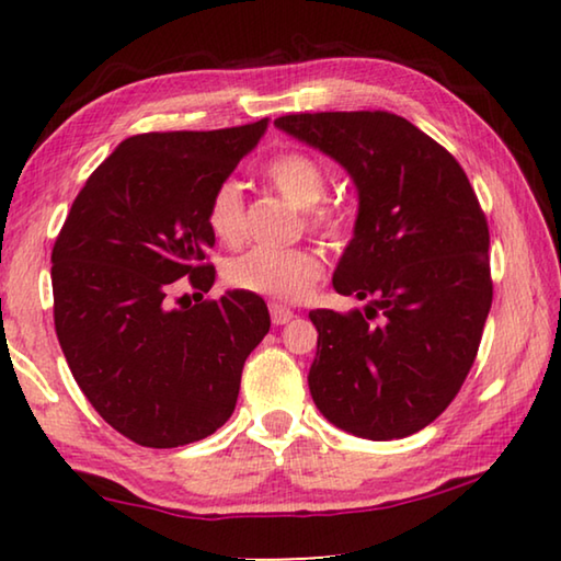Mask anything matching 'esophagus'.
Returning a JSON list of instances; mask_svg holds the SVG:
<instances>
[{"instance_id": "esophagus-1", "label": "esophagus", "mask_w": 561, "mask_h": 561, "mask_svg": "<svg viewBox=\"0 0 561 561\" xmlns=\"http://www.w3.org/2000/svg\"><path fill=\"white\" fill-rule=\"evenodd\" d=\"M270 317H272V324L282 327V324H287V321L294 319V311L289 307H282V304H277V301H272L270 304Z\"/></svg>"}]
</instances>
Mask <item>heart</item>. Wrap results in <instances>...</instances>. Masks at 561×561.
Returning a JSON list of instances; mask_svg holds the SVG:
<instances>
[{"label": "heart", "mask_w": 561, "mask_h": 561, "mask_svg": "<svg viewBox=\"0 0 561 561\" xmlns=\"http://www.w3.org/2000/svg\"><path fill=\"white\" fill-rule=\"evenodd\" d=\"M262 178L291 205L301 207L307 230L331 242H341L351 232V217L344 207L321 203L329 190V175L317 158L301 150H287L264 163ZM205 220L217 240L240 244L247 232L240 185L222 180L207 201ZM321 272H324V264L309 247H254L227 262L225 279L234 289L279 301H299L319 282Z\"/></svg>", "instance_id": "obj_1"}]
</instances>
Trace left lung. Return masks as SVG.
Here are the masks:
<instances>
[{"label":"left lung","instance_id":"8db88e82","mask_svg":"<svg viewBox=\"0 0 561 561\" xmlns=\"http://www.w3.org/2000/svg\"><path fill=\"white\" fill-rule=\"evenodd\" d=\"M277 126L344 165L356 234L334 289L366 311L317 309L309 391L341 431L393 440L458 396L492 304L490 230L468 175L438 140L388 111L289 113Z\"/></svg>","mask_w":561,"mask_h":561}]
</instances>
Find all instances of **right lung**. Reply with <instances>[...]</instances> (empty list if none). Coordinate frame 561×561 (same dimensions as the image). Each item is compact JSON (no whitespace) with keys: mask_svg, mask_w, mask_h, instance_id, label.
Wrapping results in <instances>:
<instances>
[{"mask_svg":"<svg viewBox=\"0 0 561 561\" xmlns=\"http://www.w3.org/2000/svg\"><path fill=\"white\" fill-rule=\"evenodd\" d=\"M264 128L267 118L130 136L89 175L54 242V327L66 364L103 421L146 448L220 428L247 356L270 331L257 294L203 301L215 282L207 201ZM185 286L202 297L195 305L176 297Z\"/></svg>","mask_w":561,"mask_h":561,"instance_id":"1","label":"right lung"}]
</instances>
